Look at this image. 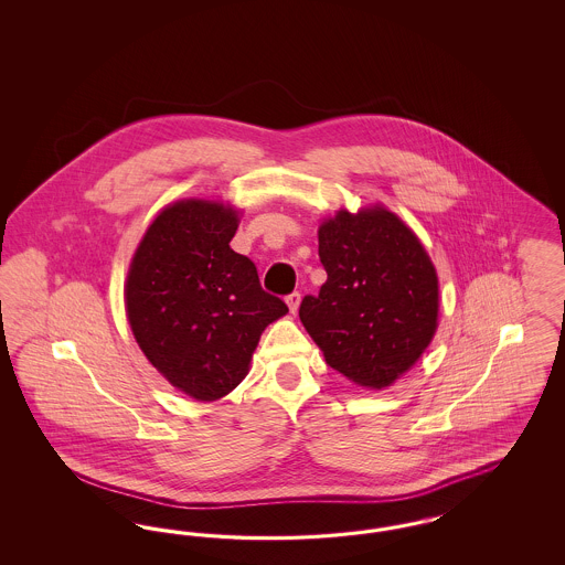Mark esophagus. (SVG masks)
Returning a JSON list of instances; mask_svg holds the SVG:
<instances>
[{"label": "esophagus", "instance_id": "1", "mask_svg": "<svg viewBox=\"0 0 565 565\" xmlns=\"http://www.w3.org/2000/svg\"><path fill=\"white\" fill-rule=\"evenodd\" d=\"M286 302H288L290 311L296 313V311H298V305H300V292H292V295L286 296Z\"/></svg>", "mask_w": 565, "mask_h": 565}]
</instances>
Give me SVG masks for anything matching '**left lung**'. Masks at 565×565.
Instances as JSON below:
<instances>
[{"instance_id": "left-lung-1", "label": "left lung", "mask_w": 565, "mask_h": 565, "mask_svg": "<svg viewBox=\"0 0 565 565\" xmlns=\"http://www.w3.org/2000/svg\"><path fill=\"white\" fill-rule=\"evenodd\" d=\"M318 296L300 302V322L330 369L381 390L430 345L438 279L424 245L398 215L375 207L339 212L320 226Z\"/></svg>"}]
</instances>
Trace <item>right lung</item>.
Here are the masks:
<instances>
[{
    "label": "right lung",
    "mask_w": 565,
    "mask_h": 565,
    "mask_svg": "<svg viewBox=\"0 0 565 565\" xmlns=\"http://www.w3.org/2000/svg\"><path fill=\"white\" fill-rule=\"evenodd\" d=\"M237 212L222 203L164 207L135 252L127 316L146 358L196 401H217L247 375L263 330L288 305L263 290L231 247Z\"/></svg>",
    "instance_id": "add662e5"
}]
</instances>
